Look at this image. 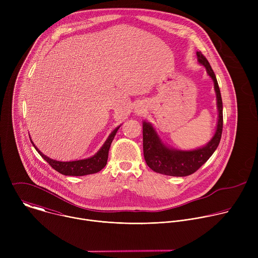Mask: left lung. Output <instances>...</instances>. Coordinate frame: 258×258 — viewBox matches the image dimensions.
Here are the masks:
<instances>
[{
  "label": "left lung",
  "mask_w": 258,
  "mask_h": 258,
  "mask_svg": "<svg viewBox=\"0 0 258 258\" xmlns=\"http://www.w3.org/2000/svg\"><path fill=\"white\" fill-rule=\"evenodd\" d=\"M199 63L205 66L209 77L214 82V89L217 99L218 121L216 132L211 141L203 148L193 151H176L167 148L158 138L150 123H143V150L147 165L152 170L171 176H187L197 171L213 154L220 142L223 133V100L214 72L205 58L197 52Z\"/></svg>",
  "instance_id": "left-lung-1"
}]
</instances>
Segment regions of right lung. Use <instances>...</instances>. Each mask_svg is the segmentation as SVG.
Segmentation results:
<instances>
[{
	"label": "right lung",
	"mask_w": 258,
	"mask_h": 258,
	"mask_svg": "<svg viewBox=\"0 0 258 258\" xmlns=\"http://www.w3.org/2000/svg\"><path fill=\"white\" fill-rule=\"evenodd\" d=\"M119 126L116 127L104 145L102 146V148L98 151L97 154H95L93 157L84 159V160H78V161H70V162H61V161H56L53 160L47 156H45L39 149L34 146L35 150L40 153V155L58 172L64 174V175H73V176H81V175H86V174H92L100 171L102 168L105 167L108 159V153L110 149V145H111ZM32 143V142H31Z\"/></svg>",
	"instance_id": "1"
}]
</instances>
